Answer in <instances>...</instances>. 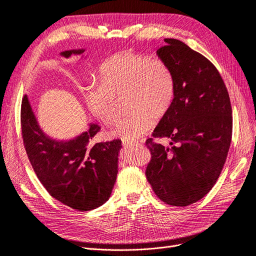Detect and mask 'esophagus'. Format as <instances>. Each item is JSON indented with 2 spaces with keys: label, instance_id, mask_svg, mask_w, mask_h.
I'll list each match as a JSON object with an SVG mask.
<instances>
[{
  "label": "esophagus",
  "instance_id": "1",
  "mask_svg": "<svg viewBox=\"0 0 256 256\" xmlns=\"http://www.w3.org/2000/svg\"><path fill=\"white\" fill-rule=\"evenodd\" d=\"M136 144V141H128V140H123L122 141V144L126 146H133Z\"/></svg>",
  "mask_w": 256,
  "mask_h": 256
}]
</instances>
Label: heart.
Instances as JSON below:
<instances>
[{"mask_svg": "<svg viewBox=\"0 0 256 256\" xmlns=\"http://www.w3.org/2000/svg\"><path fill=\"white\" fill-rule=\"evenodd\" d=\"M99 72L100 82L88 85L85 100L94 116L112 124L122 112L118 99L128 97L126 106L132 112L112 130L122 140L146 135L153 128L154 118H162L172 106L175 77L164 59L123 50L104 61Z\"/></svg>", "mask_w": 256, "mask_h": 256, "instance_id": "1", "label": "heart"}]
</instances>
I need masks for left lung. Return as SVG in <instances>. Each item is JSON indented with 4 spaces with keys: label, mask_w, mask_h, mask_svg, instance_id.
Returning a JSON list of instances; mask_svg holds the SVG:
<instances>
[{
    "label": "left lung",
    "mask_w": 256,
    "mask_h": 256,
    "mask_svg": "<svg viewBox=\"0 0 256 256\" xmlns=\"http://www.w3.org/2000/svg\"><path fill=\"white\" fill-rule=\"evenodd\" d=\"M164 42L157 54L174 72L175 97L153 137L178 146L164 148L148 138L152 159L146 176L160 200L186 206L209 193L220 175L231 144L232 108L222 76L206 56L179 40Z\"/></svg>",
    "instance_id": "obj_1"
}]
</instances>
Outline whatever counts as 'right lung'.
Returning a JSON list of instances; mask_svg holds the SVG:
<instances>
[{"label":"right lung","instance_id":"right-lung-1","mask_svg":"<svg viewBox=\"0 0 256 256\" xmlns=\"http://www.w3.org/2000/svg\"><path fill=\"white\" fill-rule=\"evenodd\" d=\"M84 50H65L70 58ZM23 144L39 180L56 200L77 211H90L102 206L112 193L118 173L121 140L94 144L100 130L90 123L88 130L70 140H56L43 133L27 96L21 106Z\"/></svg>","mask_w":256,"mask_h":256}]
</instances>
